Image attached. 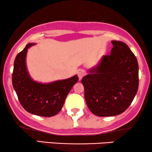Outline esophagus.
Masks as SVG:
<instances>
[{"instance_id":"obj_1","label":"esophagus","mask_w":152,"mask_h":152,"mask_svg":"<svg viewBox=\"0 0 152 152\" xmlns=\"http://www.w3.org/2000/svg\"><path fill=\"white\" fill-rule=\"evenodd\" d=\"M77 74H78V78H79V80H81V78H83V76H84V72H83V71H78Z\"/></svg>"}]
</instances>
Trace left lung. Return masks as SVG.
<instances>
[{
    "label": "left lung",
    "mask_w": 152,
    "mask_h": 152,
    "mask_svg": "<svg viewBox=\"0 0 152 152\" xmlns=\"http://www.w3.org/2000/svg\"><path fill=\"white\" fill-rule=\"evenodd\" d=\"M110 55L103 56L81 80L88 108L98 116H114L126 110L139 87V65L129 46L112 41Z\"/></svg>",
    "instance_id": "1"
}]
</instances>
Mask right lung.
Wrapping results in <instances>:
<instances>
[{
	"label": "right lung",
	"mask_w": 152,
	"mask_h": 152,
	"mask_svg": "<svg viewBox=\"0 0 152 152\" xmlns=\"http://www.w3.org/2000/svg\"><path fill=\"white\" fill-rule=\"evenodd\" d=\"M35 43H28L14 61L12 83L19 102L26 111L40 116H55L64 106L65 99L75 83L77 75L64 80L42 83L32 79L26 67L28 49Z\"/></svg>",
	"instance_id": "obj_1"
}]
</instances>
